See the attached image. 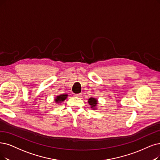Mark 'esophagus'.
Instances as JSON below:
<instances>
[{"instance_id":"34e87169","label":"esophagus","mask_w":160,"mask_h":160,"mask_svg":"<svg viewBox=\"0 0 160 160\" xmlns=\"http://www.w3.org/2000/svg\"><path fill=\"white\" fill-rule=\"evenodd\" d=\"M73 95L75 96V97H81V94H73Z\"/></svg>"}]
</instances>
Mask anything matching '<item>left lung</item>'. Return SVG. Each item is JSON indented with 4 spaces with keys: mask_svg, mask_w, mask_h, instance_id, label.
I'll list each match as a JSON object with an SVG mask.
<instances>
[{
    "mask_svg": "<svg viewBox=\"0 0 160 160\" xmlns=\"http://www.w3.org/2000/svg\"><path fill=\"white\" fill-rule=\"evenodd\" d=\"M97 102H98L97 100L94 98H91L88 99V104L91 106L92 108H94L96 107V106H97V104H98Z\"/></svg>",
    "mask_w": 160,
    "mask_h": 160,
    "instance_id": "8db88e82",
    "label": "left lung"
}]
</instances>
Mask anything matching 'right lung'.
<instances>
[{"mask_svg": "<svg viewBox=\"0 0 160 160\" xmlns=\"http://www.w3.org/2000/svg\"><path fill=\"white\" fill-rule=\"evenodd\" d=\"M68 97V95L66 94H61L60 96H58V97H56V99H55V102H58V103H60L61 102L64 100Z\"/></svg>", "mask_w": 160, "mask_h": 160, "instance_id": "add662e5", "label": "right lung"}]
</instances>
